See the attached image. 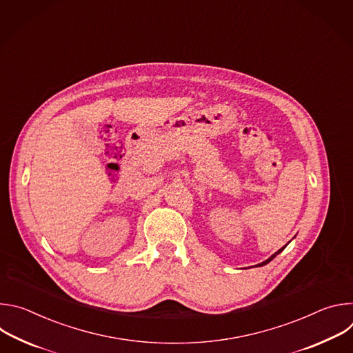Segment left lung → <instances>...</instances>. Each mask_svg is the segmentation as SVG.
<instances>
[{"instance_id": "1", "label": "left lung", "mask_w": 353, "mask_h": 353, "mask_svg": "<svg viewBox=\"0 0 353 353\" xmlns=\"http://www.w3.org/2000/svg\"><path fill=\"white\" fill-rule=\"evenodd\" d=\"M283 248H285V247H282V248H279V250H278V251H276V253H275V254H272V256H271V257H270V259H268V260H265V261H264V263H261V264H259V265H260V267H261V265H265V264H268V263H270V261H272V260H274V259H275V257H276V256H278V254H279V253H281V251H282V250H283Z\"/></svg>"}]
</instances>
